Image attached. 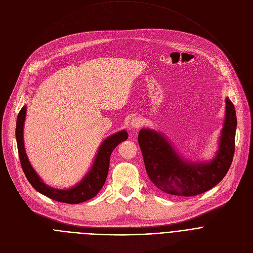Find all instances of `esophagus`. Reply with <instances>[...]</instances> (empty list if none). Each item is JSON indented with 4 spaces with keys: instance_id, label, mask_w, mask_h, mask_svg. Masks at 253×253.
I'll use <instances>...</instances> for the list:
<instances>
[{
    "instance_id": "esophagus-1",
    "label": "esophagus",
    "mask_w": 253,
    "mask_h": 253,
    "mask_svg": "<svg viewBox=\"0 0 253 253\" xmlns=\"http://www.w3.org/2000/svg\"><path fill=\"white\" fill-rule=\"evenodd\" d=\"M142 125H143V120L141 119V118H138V117H135L131 122H130V126L132 127V128H139L142 126Z\"/></svg>"
}]
</instances>
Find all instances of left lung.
<instances>
[{
    "label": "left lung",
    "instance_id": "obj_1",
    "mask_svg": "<svg viewBox=\"0 0 253 253\" xmlns=\"http://www.w3.org/2000/svg\"><path fill=\"white\" fill-rule=\"evenodd\" d=\"M236 125L235 107L226 98V117L219 150L215 159L205 164L183 161L161 133L143 128L137 139L150 180L161 191L184 197L210 190L225 177L231 166L235 151Z\"/></svg>",
    "mask_w": 253,
    "mask_h": 253
}]
</instances>
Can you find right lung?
Returning <instances> with one entry per match:
<instances>
[{
    "instance_id": "add662e5",
    "label": "right lung",
    "mask_w": 253,
    "mask_h": 253,
    "mask_svg": "<svg viewBox=\"0 0 253 253\" xmlns=\"http://www.w3.org/2000/svg\"><path fill=\"white\" fill-rule=\"evenodd\" d=\"M25 117L26 106H23L17 118L16 139L23 172L33 188L39 193L47 196L50 199L67 204H78L95 197L105 183L109 169L110 155L112 151L116 149V147L120 145V143L127 139V132L126 130H122L107 137L98 150L92 168L87 175L83 178V180L74 188L68 190H58L44 184L37 173L34 171L29 160H28L23 142V127Z\"/></svg>"
}]
</instances>
